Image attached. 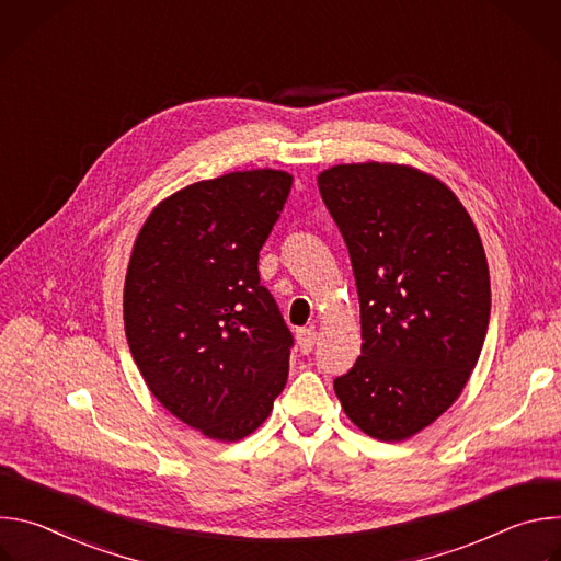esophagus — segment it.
Wrapping results in <instances>:
<instances>
[{
  "mask_svg": "<svg viewBox=\"0 0 561 561\" xmlns=\"http://www.w3.org/2000/svg\"><path fill=\"white\" fill-rule=\"evenodd\" d=\"M314 342H317L314 329H299V331H297V344H299V351H301L304 355H308V353L314 348Z\"/></svg>",
  "mask_w": 561,
  "mask_h": 561,
  "instance_id": "esophagus-1",
  "label": "esophagus"
}]
</instances>
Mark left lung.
Listing matches in <instances>:
<instances>
[{"label": "left lung", "instance_id": "8db88e82", "mask_svg": "<svg viewBox=\"0 0 561 561\" xmlns=\"http://www.w3.org/2000/svg\"><path fill=\"white\" fill-rule=\"evenodd\" d=\"M317 186L346 242L362 312V355L335 392L366 435L409 439L455 402L482 353V239L453 191L411 167L342 164Z\"/></svg>", "mask_w": 561, "mask_h": 561}]
</instances>
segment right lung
Instances as JSON below:
<instances>
[{"instance_id":"right-lung-1","label":"right lung","mask_w":561,"mask_h":561,"mask_svg":"<svg viewBox=\"0 0 561 561\" xmlns=\"http://www.w3.org/2000/svg\"><path fill=\"white\" fill-rule=\"evenodd\" d=\"M290 184L271 169L191 184L135 239L124 284L133 359L162 407L210 439L251 435L286 386L293 333L257 262Z\"/></svg>"}]
</instances>
